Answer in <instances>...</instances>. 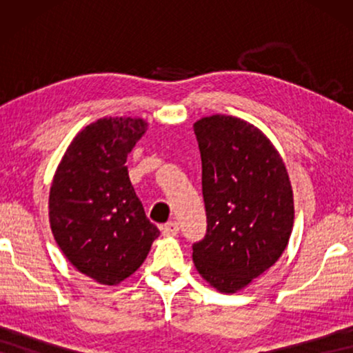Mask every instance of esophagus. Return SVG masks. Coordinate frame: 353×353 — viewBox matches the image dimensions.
<instances>
[{
  "label": "esophagus",
  "mask_w": 353,
  "mask_h": 353,
  "mask_svg": "<svg viewBox=\"0 0 353 353\" xmlns=\"http://www.w3.org/2000/svg\"><path fill=\"white\" fill-rule=\"evenodd\" d=\"M163 236H175L180 231V226H178L176 221H168V223L161 226Z\"/></svg>",
  "instance_id": "34e87169"
}]
</instances>
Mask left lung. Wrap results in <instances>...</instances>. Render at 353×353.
I'll list each match as a JSON object with an SVG mask.
<instances>
[{
  "instance_id": "8db88e82",
  "label": "left lung",
  "mask_w": 353,
  "mask_h": 353,
  "mask_svg": "<svg viewBox=\"0 0 353 353\" xmlns=\"http://www.w3.org/2000/svg\"><path fill=\"white\" fill-rule=\"evenodd\" d=\"M192 128L207 214V234L192 245V262L212 288L234 294L286 249L294 225L291 180L281 154L255 125L215 114Z\"/></svg>"
}]
</instances>
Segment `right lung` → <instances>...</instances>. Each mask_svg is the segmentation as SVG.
<instances>
[{
  "label": "right lung",
  "mask_w": 353,
  "mask_h": 353,
  "mask_svg": "<svg viewBox=\"0 0 353 353\" xmlns=\"http://www.w3.org/2000/svg\"><path fill=\"white\" fill-rule=\"evenodd\" d=\"M146 130L138 117L98 119L77 133L52 176V236L80 273L105 286L132 276L161 234L125 165Z\"/></svg>",
  "instance_id": "1"
}]
</instances>
